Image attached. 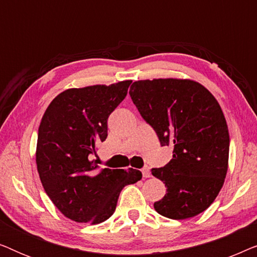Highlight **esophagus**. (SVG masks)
Masks as SVG:
<instances>
[{
    "label": "esophagus",
    "mask_w": 257,
    "mask_h": 257,
    "mask_svg": "<svg viewBox=\"0 0 257 257\" xmlns=\"http://www.w3.org/2000/svg\"><path fill=\"white\" fill-rule=\"evenodd\" d=\"M142 173H143V177L144 178H150L151 177V172H150V167L145 166L142 170Z\"/></svg>",
    "instance_id": "obj_1"
}]
</instances>
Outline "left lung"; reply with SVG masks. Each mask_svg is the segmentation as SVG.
Wrapping results in <instances>:
<instances>
[{"label": "left lung", "instance_id": "8db88e82", "mask_svg": "<svg viewBox=\"0 0 257 257\" xmlns=\"http://www.w3.org/2000/svg\"><path fill=\"white\" fill-rule=\"evenodd\" d=\"M130 96L160 145L174 147L170 163L152 168L166 186L154 209L172 220L202 213L222 188L228 168L229 133L217 100L201 84L173 78L138 80Z\"/></svg>", "mask_w": 257, "mask_h": 257}]
</instances>
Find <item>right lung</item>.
Returning a JSON list of instances; mask_svg holds the SVG:
<instances>
[{
	"label": "right lung",
	"instance_id": "add662e5",
	"mask_svg": "<svg viewBox=\"0 0 257 257\" xmlns=\"http://www.w3.org/2000/svg\"><path fill=\"white\" fill-rule=\"evenodd\" d=\"M132 80L69 89L49 105L38 128L36 164L44 191L63 215L101 223L114 213L125 186L142 172L104 168L97 175L96 145L107 137V119L124 100Z\"/></svg>",
	"mask_w": 257,
	"mask_h": 257
}]
</instances>
